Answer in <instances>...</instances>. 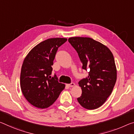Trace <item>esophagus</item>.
<instances>
[{
    "label": "esophagus",
    "mask_w": 134,
    "mask_h": 134,
    "mask_svg": "<svg viewBox=\"0 0 134 134\" xmlns=\"http://www.w3.org/2000/svg\"><path fill=\"white\" fill-rule=\"evenodd\" d=\"M75 85V83H70V84H67V86L69 87H73Z\"/></svg>",
    "instance_id": "obj_1"
}]
</instances>
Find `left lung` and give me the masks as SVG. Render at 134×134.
Returning a JSON list of instances; mask_svg holds the SVG:
<instances>
[{
  "label": "left lung",
  "instance_id": "8db88e82",
  "mask_svg": "<svg viewBox=\"0 0 134 134\" xmlns=\"http://www.w3.org/2000/svg\"><path fill=\"white\" fill-rule=\"evenodd\" d=\"M68 40L77 51L82 69L89 71L88 77L79 82L82 93L77 101L85 109H96L107 100L116 83L113 55L107 46L92 38L72 37Z\"/></svg>",
  "mask_w": 134,
  "mask_h": 134
}]
</instances>
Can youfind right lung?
Wrapping results in <instances>:
<instances>
[{"mask_svg":"<svg viewBox=\"0 0 134 134\" xmlns=\"http://www.w3.org/2000/svg\"><path fill=\"white\" fill-rule=\"evenodd\" d=\"M66 38H51L35 46L23 61L20 75V86L25 99L39 109L51 105L64 89L55 75L51 77L52 65L58 48Z\"/></svg>","mask_w":134,"mask_h":134,"instance_id":"obj_1","label":"right lung"}]
</instances>
